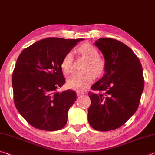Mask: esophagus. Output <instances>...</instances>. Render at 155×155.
<instances>
[{"label":"esophagus","mask_w":155,"mask_h":155,"mask_svg":"<svg viewBox=\"0 0 155 155\" xmlns=\"http://www.w3.org/2000/svg\"><path fill=\"white\" fill-rule=\"evenodd\" d=\"M76 94H77V96H81L84 95V92H77Z\"/></svg>","instance_id":"34e87169"}]
</instances>
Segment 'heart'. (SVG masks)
Listing matches in <instances>:
<instances>
[{
    "label": "heart",
    "instance_id": "obj_1",
    "mask_svg": "<svg viewBox=\"0 0 155 155\" xmlns=\"http://www.w3.org/2000/svg\"><path fill=\"white\" fill-rule=\"evenodd\" d=\"M75 51L79 57L86 59L84 63L82 72L75 74L69 79L67 85L76 91H84L89 87L94 78H100L104 74L107 69V62L103 57L99 55V51L94 45L85 42L77 46ZM74 59L71 52L64 54L61 61V68L63 74L69 75L74 72Z\"/></svg>",
    "mask_w": 155,
    "mask_h": 155
}]
</instances>
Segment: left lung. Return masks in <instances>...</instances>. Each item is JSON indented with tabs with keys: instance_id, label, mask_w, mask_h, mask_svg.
Segmentation results:
<instances>
[{
	"instance_id": "left-lung-1",
	"label": "left lung",
	"mask_w": 155,
	"mask_h": 155,
	"mask_svg": "<svg viewBox=\"0 0 155 155\" xmlns=\"http://www.w3.org/2000/svg\"><path fill=\"white\" fill-rule=\"evenodd\" d=\"M95 45L103 54L107 69L93 85L87 119L92 128L107 132L123 125L138 109L144 86L138 57L125 44L101 38Z\"/></svg>"
}]
</instances>
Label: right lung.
<instances>
[{"label":"right lung","instance_id":"obj_1","mask_svg":"<svg viewBox=\"0 0 155 155\" xmlns=\"http://www.w3.org/2000/svg\"><path fill=\"white\" fill-rule=\"evenodd\" d=\"M82 40L48 38L19 54L12 75L14 103L34 127L56 131L66 125L68 110L77 97L73 90L57 91L65 83L61 61Z\"/></svg>","mask_w":155,"mask_h":155}]
</instances>
